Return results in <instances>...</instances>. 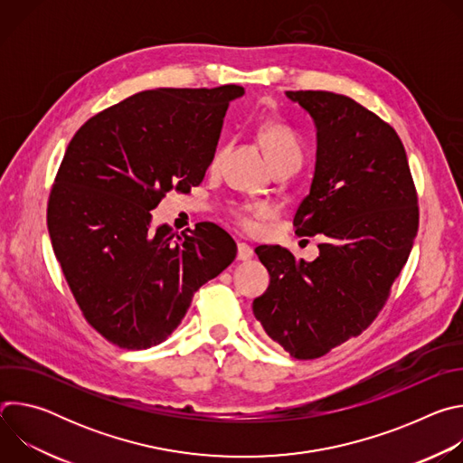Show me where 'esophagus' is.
<instances>
[{"label":"esophagus","mask_w":463,"mask_h":463,"mask_svg":"<svg viewBox=\"0 0 463 463\" xmlns=\"http://www.w3.org/2000/svg\"><path fill=\"white\" fill-rule=\"evenodd\" d=\"M252 256H254L252 247L247 245V243H243V241H240V243H238V260H250Z\"/></svg>","instance_id":"1"}]
</instances>
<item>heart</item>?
I'll return each mask as SVG.
<instances>
[{
	"label": "heart",
	"mask_w": 463,
	"mask_h": 463,
	"mask_svg": "<svg viewBox=\"0 0 463 463\" xmlns=\"http://www.w3.org/2000/svg\"><path fill=\"white\" fill-rule=\"evenodd\" d=\"M260 145L266 152L269 165L282 161L286 157H300L302 159V145L295 131L280 122L266 124L260 129ZM216 165V161H214ZM266 214V209L250 207V205H236L232 209V218L245 231H252L256 227V218Z\"/></svg>",
	"instance_id": "1"
}]
</instances>
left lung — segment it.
I'll return each instance as SVG.
<instances>
[{
  "label": "left lung",
  "mask_w": 463,
  "mask_h": 463,
  "mask_svg": "<svg viewBox=\"0 0 463 463\" xmlns=\"http://www.w3.org/2000/svg\"><path fill=\"white\" fill-rule=\"evenodd\" d=\"M286 95L317 126L315 175L295 232L324 241L313 261L280 245L256 247L271 282L252 313L291 357L317 359L361 335L383 309L418 234V194L388 122L332 91Z\"/></svg>",
  "instance_id": "8db88e82"
}]
</instances>
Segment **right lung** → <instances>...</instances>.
Instances as JSON below:
<instances>
[{"label":"right lung","mask_w":463,"mask_h":463,"mask_svg":"<svg viewBox=\"0 0 463 463\" xmlns=\"http://www.w3.org/2000/svg\"><path fill=\"white\" fill-rule=\"evenodd\" d=\"M241 95L234 84L141 91L91 117L65 150L47 203L52 250L86 320L118 348L163 343L236 258L222 227L152 231L150 211L203 181Z\"/></svg>","instance_id":"1"}]
</instances>
